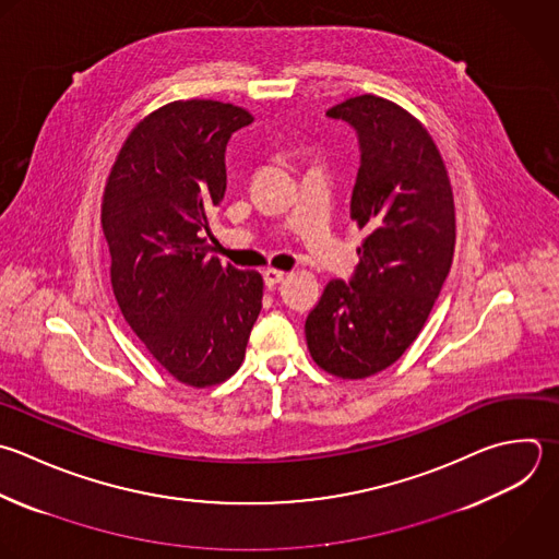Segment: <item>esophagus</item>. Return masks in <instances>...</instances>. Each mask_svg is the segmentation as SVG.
I'll return each instance as SVG.
<instances>
[{
	"mask_svg": "<svg viewBox=\"0 0 559 559\" xmlns=\"http://www.w3.org/2000/svg\"><path fill=\"white\" fill-rule=\"evenodd\" d=\"M284 271H280V269H266L264 271V284L269 286V288H275L282 280H284Z\"/></svg>",
	"mask_w": 559,
	"mask_h": 559,
	"instance_id": "34e87169",
	"label": "esophagus"
}]
</instances>
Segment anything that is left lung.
Segmentation results:
<instances>
[{"label": "left lung", "instance_id": "8db88e82", "mask_svg": "<svg viewBox=\"0 0 559 559\" xmlns=\"http://www.w3.org/2000/svg\"><path fill=\"white\" fill-rule=\"evenodd\" d=\"M360 140L349 216L365 231L349 284L332 280L306 319L312 360L343 380L393 365L421 332L450 271L454 197L426 127L393 100L362 94L328 109Z\"/></svg>", "mask_w": 559, "mask_h": 559}]
</instances>
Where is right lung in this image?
<instances>
[{"mask_svg":"<svg viewBox=\"0 0 559 559\" xmlns=\"http://www.w3.org/2000/svg\"><path fill=\"white\" fill-rule=\"evenodd\" d=\"M251 120L231 103L173 100L131 129L103 192L122 317L151 356L194 389L238 371L262 310V275L207 255L205 238L227 188L225 146Z\"/></svg>","mask_w":559,"mask_h":559,"instance_id":"right-lung-1","label":"right lung"}]
</instances>
